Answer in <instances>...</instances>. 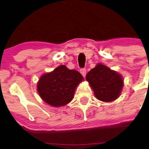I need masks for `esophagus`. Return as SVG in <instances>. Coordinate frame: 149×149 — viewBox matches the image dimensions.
Returning a JSON list of instances; mask_svg holds the SVG:
<instances>
[{"label": "esophagus", "mask_w": 149, "mask_h": 149, "mask_svg": "<svg viewBox=\"0 0 149 149\" xmlns=\"http://www.w3.org/2000/svg\"><path fill=\"white\" fill-rule=\"evenodd\" d=\"M80 72L82 74V76H83V77H85V75H86V69H81L80 70Z\"/></svg>", "instance_id": "1"}]
</instances>
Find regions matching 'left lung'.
Returning <instances> with one entry per match:
<instances>
[{"instance_id": "obj_1", "label": "left lung", "mask_w": 149, "mask_h": 149, "mask_svg": "<svg viewBox=\"0 0 149 149\" xmlns=\"http://www.w3.org/2000/svg\"><path fill=\"white\" fill-rule=\"evenodd\" d=\"M97 100L110 102L118 98L123 87L122 76L104 64H97L86 75Z\"/></svg>"}]
</instances>
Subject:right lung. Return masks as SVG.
<instances>
[{"label": "right lung", "mask_w": 149, "mask_h": 149, "mask_svg": "<svg viewBox=\"0 0 149 149\" xmlns=\"http://www.w3.org/2000/svg\"><path fill=\"white\" fill-rule=\"evenodd\" d=\"M84 80L78 71L61 65L39 79L37 90L45 103L54 107L66 105L73 99L76 87Z\"/></svg>", "instance_id": "add662e5"}]
</instances>
